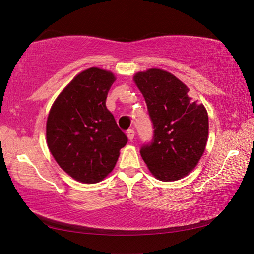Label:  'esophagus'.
Here are the masks:
<instances>
[{
	"instance_id": "obj_1",
	"label": "esophagus",
	"mask_w": 254,
	"mask_h": 254,
	"mask_svg": "<svg viewBox=\"0 0 254 254\" xmlns=\"http://www.w3.org/2000/svg\"><path fill=\"white\" fill-rule=\"evenodd\" d=\"M127 138L130 139V141H132V139L134 138V136H135V132H134V130H127Z\"/></svg>"
}]
</instances>
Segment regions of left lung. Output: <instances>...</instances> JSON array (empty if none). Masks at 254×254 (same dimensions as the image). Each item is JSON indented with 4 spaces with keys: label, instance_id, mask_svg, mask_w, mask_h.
<instances>
[{
    "label": "left lung",
    "instance_id": "left-lung-1",
    "mask_svg": "<svg viewBox=\"0 0 254 254\" xmlns=\"http://www.w3.org/2000/svg\"><path fill=\"white\" fill-rule=\"evenodd\" d=\"M153 123V141L143 144L141 156L161 181L186 177L201 159L208 136L207 111L189 95L171 73L149 68L134 75Z\"/></svg>",
    "mask_w": 254,
    "mask_h": 254
}]
</instances>
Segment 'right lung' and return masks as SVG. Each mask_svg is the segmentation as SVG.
Listing matches in <instances>:
<instances>
[{
	"label": "right lung",
	"instance_id": "right-lung-1",
	"mask_svg": "<svg viewBox=\"0 0 254 254\" xmlns=\"http://www.w3.org/2000/svg\"><path fill=\"white\" fill-rule=\"evenodd\" d=\"M115 80L105 69H85L58 96L48 116V147L59 166L77 181H101L127 143L106 107Z\"/></svg>",
	"mask_w": 254,
	"mask_h": 254
}]
</instances>
